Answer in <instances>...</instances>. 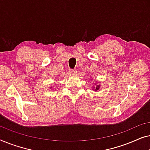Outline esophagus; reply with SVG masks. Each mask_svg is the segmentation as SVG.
<instances>
[{
	"label": "esophagus",
	"mask_w": 150,
	"mask_h": 150,
	"mask_svg": "<svg viewBox=\"0 0 150 150\" xmlns=\"http://www.w3.org/2000/svg\"><path fill=\"white\" fill-rule=\"evenodd\" d=\"M76 69H69V73L71 75H75V74H76Z\"/></svg>",
	"instance_id": "obj_1"
}]
</instances>
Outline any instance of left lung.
Returning <instances> with one entry per match:
<instances>
[{"label": "left lung", "mask_w": 150, "mask_h": 150, "mask_svg": "<svg viewBox=\"0 0 150 150\" xmlns=\"http://www.w3.org/2000/svg\"><path fill=\"white\" fill-rule=\"evenodd\" d=\"M93 87L95 88V89H94V90H95V91H97V90H98V89H100V85H96V87Z\"/></svg>", "instance_id": "left-lung-1"}]
</instances>
